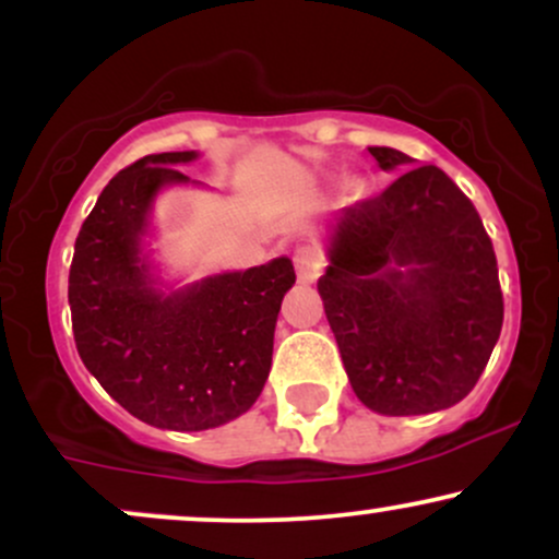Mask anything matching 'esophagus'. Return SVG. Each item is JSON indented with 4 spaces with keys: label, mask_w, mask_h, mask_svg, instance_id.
<instances>
[{
    "label": "esophagus",
    "mask_w": 559,
    "mask_h": 559,
    "mask_svg": "<svg viewBox=\"0 0 559 559\" xmlns=\"http://www.w3.org/2000/svg\"><path fill=\"white\" fill-rule=\"evenodd\" d=\"M294 267H297V278L301 284H312V281H318V275L323 273L325 267L323 249L310 247V243L299 247L297 252H294Z\"/></svg>",
    "instance_id": "1"
}]
</instances>
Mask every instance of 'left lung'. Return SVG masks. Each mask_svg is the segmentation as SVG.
<instances>
[{
    "instance_id": "obj_1",
    "label": "left lung",
    "mask_w": 559,
    "mask_h": 559,
    "mask_svg": "<svg viewBox=\"0 0 559 559\" xmlns=\"http://www.w3.org/2000/svg\"><path fill=\"white\" fill-rule=\"evenodd\" d=\"M383 170L413 163L370 146ZM352 389L381 415H426L471 394L504 320L480 215L436 165L344 207L318 281Z\"/></svg>"
}]
</instances>
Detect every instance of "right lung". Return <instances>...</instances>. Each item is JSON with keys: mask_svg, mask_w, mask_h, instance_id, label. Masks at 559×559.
<instances>
[{"mask_svg": "<svg viewBox=\"0 0 559 559\" xmlns=\"http://www.w3.org/2000/svg\"><path fill=\"white\" fill-rule=\"evenodd\" d=\"M194 152L146 155L105 186L79 230L68 301L83 365L133 418L204 431L258 402L273 360L281 299L297 275L288 258L223 273L159 297L139 258L157 189Z\"/></svg>", "mask_w": 559, "mask_h": 559, "instance_id": "obj_1", "label": "right lung"}]
</instances>
